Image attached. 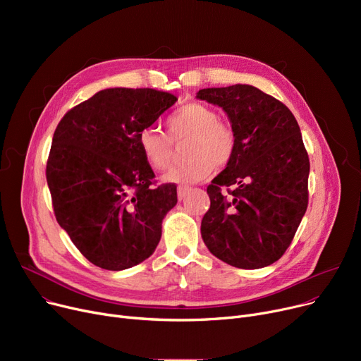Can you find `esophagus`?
<instances>
[{
    "instance_id": "1",
    "label": "esophagus",
    "mask_w": 361,
    "mask_h": 361,
    "mask_svg": "<svg viewBox=\"0 0 361 361\" xmlns=\"http://www.w3.org/2000/svg\"><path fill=\"white\" fill-rule=\"evenodd\" d=\"M188 192H190V187L180 185V187L177 188V196H178V200H183V199L188 195Z\"/></svg>"
}]
</instances>
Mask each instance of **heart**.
Returning <instances> with one entry per match:
<instances>
[{"label": "heart", "instance_id": "b5f03b06", "mask_svg": "<svg viewBox=\"0 0 361 361\" xmlns=\"http://www.w3.org/2000/svg\"><path fill=\"white\" fill-rule=\"evenodd\" d=\"M166 133L146 127L139 133V147L146 162L157 171L173 164L174 142L190 139L185 147L188 161L162 177L164 183L192 184L211 174L214 166L230 164L235 152V133L218 114L203 104L192 102L176 111L166 121Z\"/></svg>", "mask_w": 361, "mask_h": 361}]
</instances>
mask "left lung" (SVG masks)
<instances>
[{
	"label": "left lung",
	"mask_w": 361,
	"mask_h": 361,
	"mask_svg": "<svg viewBox=\"0 0 361 361\" xmlns=\"http://www.w3.org/2000/svg\"><path fill=\"white\" fill-rule=\"evenodd\" d=\"M196 98L221 106L235 133L231 162L207 185L202 238L231 267H269L288 249L309 203L310 162L297 120L250 85L200 89Z\"/></svg>",
	"instance_id": "left-lung-1"
}]
</instances>
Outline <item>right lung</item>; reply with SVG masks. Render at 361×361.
Returning <instances> with one entry per match:
<instances>
[{"mask_svg": "<svg viewBox=\"0 0 361 361\" xmlns=\"http://www.w3.org/2000/svg\"><path fill=\"white\" fill-rule=\"evenodd\" d=\"M177 102L155 89L111 87L71 108L59 123L47 162L54 214L79 252L123 271L155 252L177 185L152 187L139 133Z\"/></svg>", "mask_w": 361, "mask_h": 361, "instance_id": "obj_1", "label": "right lung"}]
</instances>
